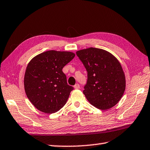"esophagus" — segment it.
Listing matches in <instances>:
<instances>
[{"mask_svg": "<svg viewBox=\"0 0 150 150\" xmlns=\"http://www.w3.org/2000/svg\"><path fill=\"white\" fill-rule=\"evenodd\" d=\"M74 88L75 89H79L80 88V85H79V84H76L74 86Z\"/></svg>", "mask_w": 150, "mask_h": 150, "instance_id": "1", "label": "esophagus"}]
</instances>
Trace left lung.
<instances>
[{
	"label": "left lung",
	"instance_id": "obj_1",
	"mask_svg": "<svg viewBox=\"0 0 150 150\" xmlns=\"http://www.w3.org/2000/svg\"><path fill=\"white\" fill-rule=\"evenodd\" d=\"M88 72L83 93L90 103L108 110L118 103L125 90V77L118 60L105 50L90 47L77 51Z\"/></svg>",
	"mask_w": 150,
	"mask_h": 150
}]
</instances>
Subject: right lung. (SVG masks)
I'll use <instances>...</instances> for the list:
<instances>
[{
  "label": "right lung",
  "mask_w": 150,
  "mask_h": 150,
  "mask_svg": "<svg viewBox=\"0 0 150 150\" xmlns=\"http://www.w3.org/2000/svg\"><path fill=\"white\" fill-rule=\"evenodd\" d=\"M75 56L72 52L51 50L29 62L24 77L25 90L38 110L52 114L65 105L73 87L67 84L62 69Z\"/></svg>",
  "instance_id": "obj_1"
}]
</instances>
